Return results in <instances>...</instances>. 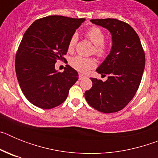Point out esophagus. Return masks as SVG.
I'll list each match as a JSON object with an SVG mask.
<instances>
[{
    "mask_svg": "<svg viewBox=\"0 0 158 158\" xmlns=\"http://www.w3.org/2000/svg\"><path fill=\"white\" fill-rule=\"evenodd\" d=\"M84 77H85V76H84L83 74H81V73H79V80H82Z\"/></svg>",
    "mask_w": 158,
    "mask_h": 158,
    "instance_id": "esophagus-1",
    "label": "esophagus"
}]
</instances>
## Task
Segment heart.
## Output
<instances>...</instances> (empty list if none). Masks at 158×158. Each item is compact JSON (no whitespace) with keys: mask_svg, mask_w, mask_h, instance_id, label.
Instances as JSON below:
<instances>
[{"mask_svg":"<svg viewBox=\"0 0 158 158\" xmlns=\"http://www.w3.org/2000/svg\"><path fill=\"white\" fill-rule=\"evenodd\" d=\"M85 36L93 44H94L93 52L99 57H105L108 54V47L104 43L105 34L101 28L98 27H89L85 32ZM78 40L77 33L72 35L68 43V51L72 52ZM71 66L81 73H86L89 69L96 67V60L93 58H85L82 56H75L70 59Z\"/></svg>","mask_w":158,"mask_h":158,"instance_id":"b5f03b06","label":"heart"}]
</instances>
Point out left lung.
Instances as JSON below:
<instances>
[{"label":"left lung","mask_w":158,"mask_h":158,"mask_svg":"<svg viewBox=\"0 0 158 158\" xmlns=\"http://www.w3.org/2000/svg\"><path fill=\"white\" fill-rule=\"evenodd\" d=\"M93 23L107 28L111 34L110 54L96 72L107 77L102 81L91 77L93 87L85 93L89 105L104 113L120 111L135 96L145 68V53L133 27L116 19H95Z\"/></svg>","instance_id":"1"}]
</instances>
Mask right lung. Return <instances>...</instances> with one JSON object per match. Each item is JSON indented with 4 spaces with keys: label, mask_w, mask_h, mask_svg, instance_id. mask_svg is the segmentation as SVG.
I'll use <instances>...</instances> for the list:
<instances>
[{
    "label": "right lung",
    "mask_w": 158,
    "mask_h": 158,
    "mask_svg": "<svg viewBox=\"0 0 158 158\" xmlns=\"http://www.w3.org/2000/svg\"><path fill=\"white\" fill-rule=\"evenodd\" d=\"M85 20L62 16L39 19L25 31L16 54V77L25 97L35 106L51 109L66 100L78 73L66 65L55 69L58 60L65 61L68 43Z\"/></svg>",
    "instance_id": "right-lung-1"
}]
</instances>
